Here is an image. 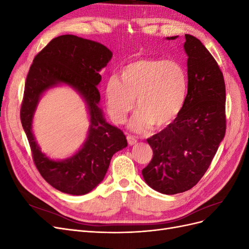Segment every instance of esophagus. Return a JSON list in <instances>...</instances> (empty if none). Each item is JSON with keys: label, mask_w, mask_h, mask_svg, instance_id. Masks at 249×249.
I'll return each mask as SVG.
<instances>
[{"label": "esophagus", "mask_w": 249, "mask_h": 249, "mask_svg": "<svg viewBox=\"0 0 249 249\" xmlns=\"http://www.w3.org/2000/svg\"><path fill=\"white\" fill-rule=\"evenodd\" d=\"M126 140H127V143H129L130 145H133V144H135V143L137 142V139L135 138L134 136H132V135H127Z\"/></svg>", "instance_id": "1"}]
</instances>
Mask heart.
I'll return each mask as SVG.
<instances>
[{"instance_id": "1", "label": "heart", "mask_w": 249, "mask_h": 249, "mask_svg": "<svg viewBox=\"0 0 249 249\" xmlns=\"http://www.w3.org/2000/svg\"><path fill=\"white\" fill-rule=\"evenodd\" d=\"M119 78H110L105 86L108 113L116 124L125 122L135 102L138 111L131 126L136 132L167 125L184 106L187 73L175 60L136 59L124 67Z\"/></svg>"}]
</instances>
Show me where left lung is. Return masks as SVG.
<instances>
[{
    "mask_svg": "<svg viewBox=\"0 0 249 249\" xmlns=\"http://www.w3.org/2000/svg\"><path fill=\"white\" fill-rule=\"evenodd\" d=\"M185 38L188 92L184 106L171 124L147 139L153 158L142 169L149 187L169 195L190 190L199 182L227 130L222 71L199 39L189 34Z\"/></svg>",
    "mask_w": 249,
    "mask_h": 249,
    "instance_id": "8db88e82",
    "label": "left lung"
}]
</instances>
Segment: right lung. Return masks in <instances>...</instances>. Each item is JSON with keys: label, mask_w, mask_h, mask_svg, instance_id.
<instances>
[{"label": "right lung", "mask_w": 249, "mask_h": 249, "mask_svg": "<svg viewBox=\"0 0 249 249\" xmlns=\"http://www.w3.org/2000/svg\"><path fill=\"white\" fill-rule=\"evenodd\" d=\"M111 57V51L103 44L67 34L52 39L30 66L20 122L37 170L61 192L83 195L94 189L106 176L112 156L127 145L124 132L107 124L97 106L101 100L96 86L102 80L100 71ZM59 82L77 89L85 97L92 124L87 142L76 155L64 161H53L36 145L32 133V118L40 95Z\"/></svg>", "instance_id": "right-lung-1"}]
</instances>
